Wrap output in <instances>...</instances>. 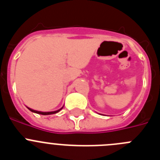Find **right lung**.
Masks as SVG:
<instances>
[{
  "instance_id": "right-lung-1",
  "label": "right lung",
  "mask_w": 160,
  "mask_h": 160,
  "mask_svg": "<svg viewBox=\"0 0 160 160\" xmlns=\"http://www.w3.org/2000/svg\"><path fill=\"white\" fill-rule=\"evenodd\" d=\"M29 110V111H31L32 112H34V113H37V114H43V115H47V114H56V113H58V111H60L62 109V107L60 109V110H58V111H51V112H42V111H34V110H32V109L30 108H28Z\"/></svg>"
}]
</instances>
